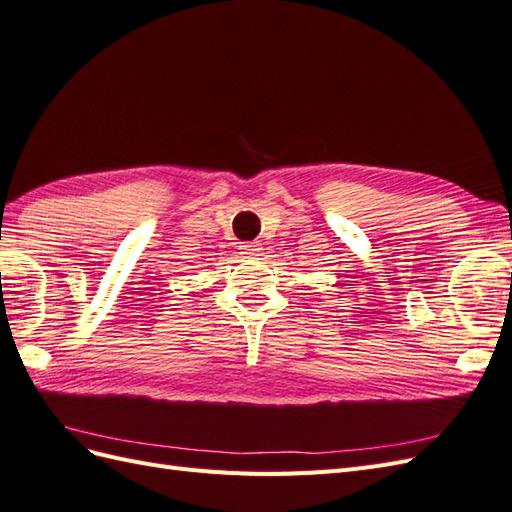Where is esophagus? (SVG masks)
<instances>
[{"label":"esophagus","instance_id":"34e87169","mask_svg":"<svg viewBox=\"0 0 512 512\" xmlns=\"http://www.w3.org/2000/svg\"><path fill=\"white\" fill-rule=\"evenodd\" d=\"M241 254H243V258H258V256H262V247H260V243H245V245H241Z\"/></svg>","mask_w":512,"mask_h":512}]
</instances>
